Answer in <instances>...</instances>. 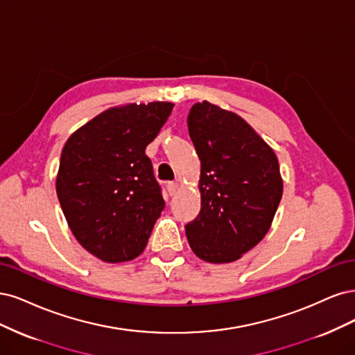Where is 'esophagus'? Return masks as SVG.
<instances>
[{
	"instance_id": "esophagus-1",
	"label": "esophagus",
	"mask_w": 355,
	"mask_h": 355,
	"mask_svg": "<svg viewBox=\"0 0 355 355\" xmlns=\"http://www.w3.org/2000/svg\"><path fill=\"white\" fill-rule=\"evenodd\" d=\"M178 187H180V184H178L177 181H171V182H168V184H166L168 193L171 194V196H174V194H175L177 190H178Z\"/></svg>"
}]
</instances>
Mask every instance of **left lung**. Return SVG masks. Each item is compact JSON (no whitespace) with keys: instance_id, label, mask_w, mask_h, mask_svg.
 Listing matches in <instances>:
<instances>
[{"instance_id":"8db88e82","label":"left lung","mask_w":355,"mask_h":355,"mask_svg":"<svg viewBox=\"0 0 355 355\" xmlns=\"http://www.w3.org/2000/svg\"><path fill=\"white\" fill-rule=\"evenodd\" d=\"M187 125L202 203L186 236L196 257L228 264L270 230L283 194L277 156L242 116L207 100L191 106Z\"/></svg>"}]
</instances>
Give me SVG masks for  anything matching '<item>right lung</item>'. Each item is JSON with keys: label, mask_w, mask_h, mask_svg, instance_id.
<instances>
[{"label": "right lung", "mask_w": 355, "mask_h": 355, "mask_svg": "<svg viewBox=\"0 0 355 355\" xmlns=\"http://www.w3.org/2000/svg\"><path fill=\"white\" fill-rule=\"evenodd\" d=\"M173 107L169 101L110 107L64 143L57 198L79 245L101 261L141 255L161 216L165 202L146 147Z\"/></svg>", "instance_id": "obj_1"}]
</instances>
